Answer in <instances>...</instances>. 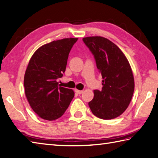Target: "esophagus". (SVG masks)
Segmentation results:
<instances>
[{
	"mask_svg": "<svg viewBox=\"0 0 158 158\" xmlns=\"http://www.w3.org/2000/svg\"><path fill=\"white\" fill-rule=\"evenodd\" d=\"M75 92L76 93H77V94H81L83 92V90H79V89H75Z\"/></svg>",
	"mask_w": 158,
	"mask_h": 158,
	"instance_id": "esophagus-1",
	"label": "esophagus"
}]
</instances>
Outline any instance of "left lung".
Instances as JSON below:
<instances>
[{
  "instance_id": "left-lung-1",
  "label": "left lung",
  "mask_w": 158,
  "mask_h": 158,
  "mask_svg": "<svg viewBox=\"0 0 158 158\" xmlns=\"http://www.w3.org/2000/svg\"><path fill=\"white\" fill-rule=\"evenodd\" d=\"M83 41L94 57L102 77V89L94 91L89 108L98 118H116L127 108L135 89L128 60L118 47L106 38L89 36L83 38Z\"/></svg>"
}]
</instances>
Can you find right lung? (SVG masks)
<instances>
[{
  "label": "right lung",
  "instance_id": "right-lung-1",
  "mask_svg": "<svg viewBox=\"0 0 158 158\" xmlns=\"http://www.w3.org/2000/svg\"><path fill=\"white\" fill-rule=\"evenodd\" d=\"M77 38L53 41L35 52L26 69L23 85L32 110L42 119L60 118L68 109L75 93L58 85L65 72L69 54Z\"/></svg>",
  "mask_w": 158,
  "mask_h": 158
}]
</instances>
